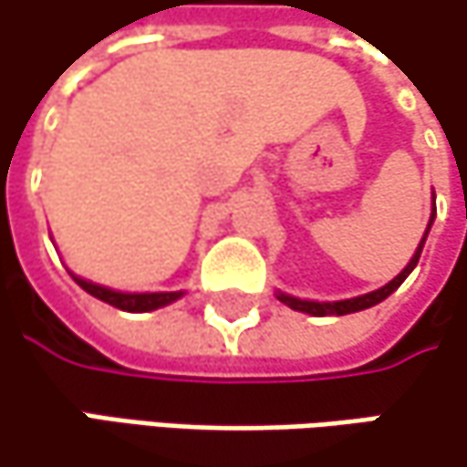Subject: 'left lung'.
<instances>
[{"label": "left lung", "mask_w": 467, "mask_h": 467, "mask_svg": "<svg viewBox=\"0 0 467 467\" xmlns=\"http://www.w3.org/2000/svg\"><path fill=\"white\" fill-rule=\"evenodd\" d=\"M431 224H433V216H431ZM431 224H428V230H431ZM428 230H425V237H428ZM425 237L420 240V248L414 251L411 262L403 267L401 275H396L388 285H382V288H377V291H371V294H363V296H356V299H345V302H307V299H294V296H285V294H277V299H280L283 305H288L291 310L310 313V316H348V313H358V310H366V307H374V305H379L382 299H388V296L401 285L403 280H406V275L417 267L420 254H422V245H425Z\"/></svg>", "instance_id": "obj_1"}]
</instances>
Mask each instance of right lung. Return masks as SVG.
Here are the masks:
<instances>
[{"label": "right lung", "instance_id": "obj_1", "mask_svg": "<svg viewBox=\"0 0 467 467\" xmlns=\"http://www.w3.org/2000/svg\"><path fill=\"white\" fill-rule=\"evenodd\" d=\"M90 296L107 302L117 310H128V313H149V310H157L162 305H171L182 296V291H168V294H119V291H111L104 285H96L90 280H82V277H74Z\"/></svg>", "mask_w": 467, "mask_h": 467}]
</instances>
